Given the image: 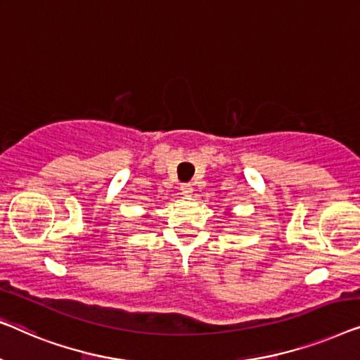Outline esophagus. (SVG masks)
<instances>
[{"mask_svg":"<svg viewBox=\"0 0 360 360\" xmlns=\"http://www.w3.org/2000/svg\"><path fill=\"white\" fill-rule=\"evenodd\" d=\"M179 189H181V192H182V194H184V195H191L192 191H194V189H192V186L189 184V182H184V184H181Z\"/></svg>","mask_w":360,"mask_h":360,"instance_id":"esophagus-1","label":"esophagus"}]
</instances>
